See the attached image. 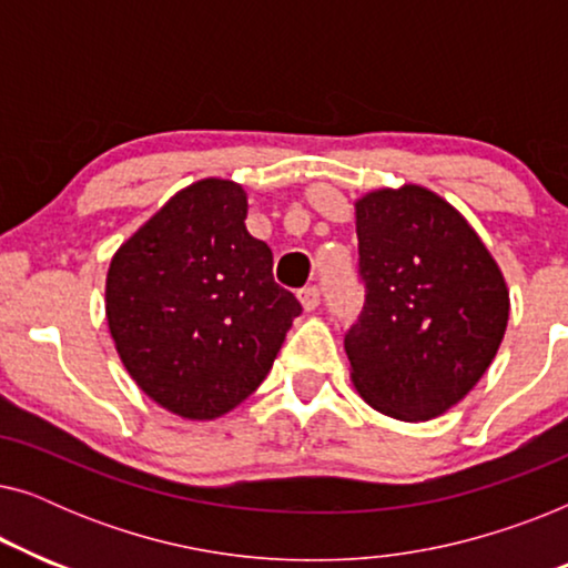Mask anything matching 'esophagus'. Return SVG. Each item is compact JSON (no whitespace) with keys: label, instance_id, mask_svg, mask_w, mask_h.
I'll use <instances>...</instances> for the list:
<instances>
[{"label":"esophagus","instance_id":"obj_1","mask_svg":"<svg viewBox=\"0 0 568 568\" xmlns=\"http://www.w3.org/2000/svg\"><path fill=\"white\" fill-rule=\"evenodd\" d=\"M300 302H302V307H305V310H315L317 305H321V286H315V284L302 286Z\"/></svg>","mask_w":568,"mask_h":568}]
</instances>
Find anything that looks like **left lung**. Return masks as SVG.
Masks as SVG:
<instances>
[{
  "mask_svg": "<svg viewBox=\"0 0 568 568\" xmlns=\"http://www.w3.org/2000/svg\"><path fill=\"white\" fill-rule=\"evenodd\" d=\"M364 307L344 336L354 387L379 414L426 422L494 362L509 292L463 214L422 185L356 201Z\"/></svg>",
  "mask_w": 568,
  "mask_h": 568,
  "instance_id": "1",
  "label": "left lung"
}]
</instances>
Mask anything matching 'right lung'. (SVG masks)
<instances>
[{"label": "right lung", "instance_id": "add662e5", "mask_svg": "<svg viewBox=\"0 0 568 568\" xmlns=\"http://www.w3.org/2000/svg\"><path fill=\"white\" fill-rule=\"evenodd\" d=\"M245 191L206 178L175 193L113 255L108 328L136 385L162 408L206 422L240 406L274 364L297 297L245 227Z\"/></svg>", "mask_w": 568, "mask_h": 568}]
</instances>
